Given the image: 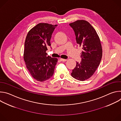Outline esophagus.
I'll use <instances>...</instances> for the list:
<instances>
[{
	"label": "esophagus",
	"instance_id": "34e87169",
	"mask_svg": "<svg viewBox=\"0 0 121 121\" xmlns=\"http://www.w3.org/2000/svg\"><path fill=\"white\" fill-rule=\"evenodd\" d=\"M60 60L62 62H65L66 61V59H63V58H61L60 59Z\"/></svg>",
	"mask_w": 121,
	"mask_h": 121
}]
</instances>
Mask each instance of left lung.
<instances>
[{
    "instance_id": "obj_1",
    "label": "left lung",
    "mask_w": 121,
    "mask_h": 121,
    "mask_svg": "<svg viewBox=\"0 0 121 121\" xmlns=\"http://www.w3.org/2000/svg\"><path fill=\"white\" fill-rule=\"evenodd\" d=\"M69 25L75 31L77 43L83 49L81 61L77 62L71 76L84 81L94 74L100 64L102 55L100 41L96 30L87 21L78 20Z\"/></svg>"
}]
</instances>
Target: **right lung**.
Returning a JSON list of instances; mask_svg holds the SVG:
<instances>
[{"instance_id": "1", "label": "right lung", "mask_w": 121, "mask_h": 121, "mask_svg": "<svg viewBox=\"0 0 121 121\" xmlns=\"http://www.w3.org/2000/svg\"><path fill=\"white\" fill-rule=\"evenodd\" d=\"M57 25L40 23L28 32L24 43L23 58L31 76L43 82L53 76L57 58L47 56V47Z\"/></svg>"}]
</instances>
